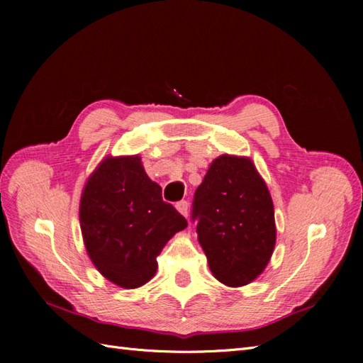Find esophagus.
<instances>
[{"label":"esophagus","instance_id":"1","mask_svg":"<svg viewBox=\"0 0 363 363\" xmlns=\"http://www.w3.org/2000/svg\"><path fill=\"white\" fill-rule=\"evenodd\" d=\"M175 208L183 215V216H188V208H189V204L188 201H179L177 204H175Z\"/></svg>","mask_w":363,"mask_h":363}]
</instances>
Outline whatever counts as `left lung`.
<instances>
[{
  "mask_svg": "<svg viewBox=\"0 0 363 363\" xmlns=\"http://www.w3.org/2000/svg\"><path fill=\"white\" fill-rule=\"evenodd\" d=\"M208 268L227 286H244L267 268L276 245L274 206L267 183L248 157H216L192 203Z\"/></svg>",
  "mask_w": 363,
  "mask_h": 363,
  "instance_id": "1",
  "label": "left lung"
}]
</instances>
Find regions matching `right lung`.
Returning <instances> with one entry per match:
<instances>
[{"label": "right lung", "mask_w": 363, "mask_h": 363, "mask_svg": "<svg viewBox=\"0 0 363 363\" xmlns=\"http://www.w3.org/2000/svg\"><path fill=\"white\" fill-rule=\"evenodd\" d=\"M80 227L95 268L118 286L135 289L155 277L162 248L188 221L162 200V188L139 156H108L86 182Z\"/></svg>", "instance_id": "obj_1"}]
</instances>
